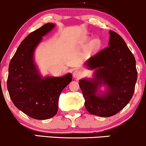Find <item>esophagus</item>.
I'll return each mask as SVG.
<instances>
[{
  "instance_id": "obj_1",
  "label": "esophagus",
  "mask_w": 146,
  "mask_h": 146,
  "mask_svg": "<svg viewBox=\"0 0 146 146\" xmlns=\"http://www.w3.org/2000/svg\"><path fill=\"white\" fill-rule=\"evenodd\" d=\"M73 75L75 78H79L82 75V72L80 71V70H75V71L73 72Z\"/></svg>"
}]
</instances>
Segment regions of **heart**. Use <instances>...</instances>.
I'll return each instance as SVG.
<instances>
[{
    "label": "heart",
    "instance_id": "b5f03b06",
    "mask_svg": "<svg viewBox=\"0 0 146 146\" xmlns=\"http://www.w3.org/2000/svg\"><path fill=\"white\" fill-rule=\"evenodd\" d=\"M81 42L82 44L86 45L88 44V51L90 53H95L99 48L101 47L102 42L99 38H94V39L90 40V38L88 36H84L82 37L81 38Z\"/></svg>",
    "mask_w": 146,
    "mask_h": 146
}]
</instances>
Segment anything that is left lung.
I'll use <instances>...</instances> for the list:
<instances>
[{
	"label": "left lung",
	"mask_w": 146,
	"mask_h": 146,
	"mask_svg": "<svg viewBox=\"0 0 146 146\" xmlns=\"http://www.w3.org/2000/svg\"><path fill=\"white\" fill-rule=\"evenodd\" d=\"M109 34L108 46L84 63L87 69L94 71L93 78L79 81L86 110L102 117L113 116L128 104L137 79L133 54L119 35L113 31Z\"/></svg>",
	"instance_id": "left-lung-1"
}]
</instances>
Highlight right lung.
Instances as JSON below:
<instances>
[{"label":"right lung","instance_id":"right-lung-1","mask_svg":"<svg viewBox=\"0 0 146 146\" xmlns=\"http://www.w3.org/2000/svg\"><path fill=\"white\" fill-rule=\"evenodd\" d=\"M56 25L47 23L29 33L19 45L9 66L7 89L14 104L28 116L44 120L56 115L62 90L72 75L42 77L34 60L37 46Z\"/></svg>","mask_w":146,"mask_h":146}]
</instances>
